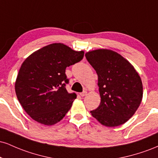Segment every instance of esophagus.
<instances>
[{
	"mask_svg": "<svg viewBox=\"0 0 158 158\" xmlns=\"http://www.w3.org/2000/svg\"><path fill=\"white\" fill-rule=\"evenodd\" d=\"M87 95V91H85V90H84L83 92H81V93H80V96L81 97H85V96Z\"/></svg>",
	"mask_w": 158,
	"mask_h": 158,
	"instance_id": "34e87169",
	"label": "esophagus"
}]
</instances>
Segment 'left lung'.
I'll return each mask as SVG.
<instances>
[{
    "label": "left lung",
    "instance_id": "left-lung-1",
    "mask_svg": "<svg viewBox=\"0 0 158 158\" xmlns=\"http://www.w3.org/2000/svg\"><path fill=\"white\" fill-rule=\"evenodd\" d=\"M98 76L101 102L91 115L108 127L120 126L137 110L143 98V84L134 67L117 52L96 50L85 54Z\"/></svg>",
    "mask_w": 158,
    "mask_h": 158
}]
</instances>
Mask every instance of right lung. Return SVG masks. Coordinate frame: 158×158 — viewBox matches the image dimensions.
Here are the masks:
<instances>
[{
	"label": "right lung",
	"instance_id": "add662e5",
	"mask_svg": "<svg viewBox=\"0 0 158 158\" xmlns=\"http://www.w3.org/2000/svg\"><path fill=\"white\" fill-rule=\"evenodd\" d=\"M83 51L61 43L49 44L23 61L15 81V93L27 114L38 123L52 126L70 109L76 94L66 90L67 67L80 61Z\"/></svg>",
	"mask_w": 158,
	"mask_h": 158
}]
</instances>
